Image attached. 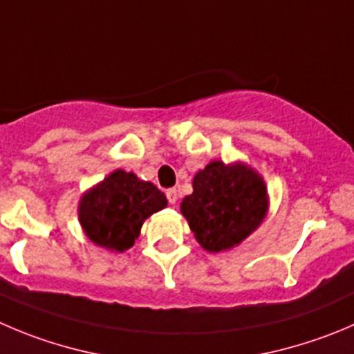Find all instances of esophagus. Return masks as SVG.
<instances>
[{
	"mask_svg": "<svg viewBox=\"0 0 354 354\" xmlns=\"http://www.w3.org/2000/svg\"><path fill=\"white\" fill-rule=\"evenodd\" d=\"M167 198H168V203L170 205H175L177 201H179V193H177V189H167Z\"/></svg>",
	"mask_w": 354,
	"mask_h": 354,
	"instance_id": "obj_1",
	"label": "esophagus"
}]
</instances>
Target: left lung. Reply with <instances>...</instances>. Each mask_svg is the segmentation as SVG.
<instances>
[{
  "label": "left lung",
  "instance_id": "1",
  "mask_svg": "<svg viewBox=\"0 0 354 354\" xmlns=\"http://www.w3.org/2000/svg\"><path fill=\"white\" fill-rule=\"evenodd\" d=\"M180 212L205 250H227L261 224L268 191L252 168L212 161L194 175L193 194L184 198Z\"/></svg>",
  "mask_w": 354,
  "mask_h": 354
}]
</instances>
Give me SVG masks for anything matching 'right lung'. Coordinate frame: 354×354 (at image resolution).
Returning a JSON list of instances; mask_svg holds the SVG:
<instances>
[{
  "label": "right lung",
  "mask_w": 354,
  "mask_h": 354,
  "mask_svg": "<svg viewBox=\"0 0 354 354\" xmlns=\"http://www.w3.org/2000/svg\"><path fill=\"white\" fill-rule=\"evenodd\" d=\"M167 207V198L154 184L116 170L82 198L80 222L95 245L123 252L139 238L142 222Z\"/></svg>",
  "instance_id": "add662e5"
}]
</instances>
